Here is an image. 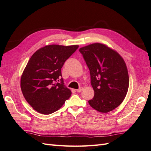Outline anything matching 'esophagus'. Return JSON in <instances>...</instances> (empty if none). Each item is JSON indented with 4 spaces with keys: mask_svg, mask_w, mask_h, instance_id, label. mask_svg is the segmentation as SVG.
Masks as SVG:
<instances>
[{
    "mask_svg": "<svg viewBox=\"0 0 151 151\" xmlns=\"http://www.w3.org/2000/svg\"><path fill=\"white\" fill-rule=\"evenodd\" d=\"M83 87H80V88H78V89L76 90V92H82L83 91Z\"/></svg>",
    "mask_w": 151,
    "mask_h": 151,
    "instance_id": "obj_1",
    "label": "esophagus"
}]
</instances>
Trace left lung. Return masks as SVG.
<instances>
[{
  "instance_id": "1",
  "label": "left lung",
  "mask_w": 151,
  "mask_h": 151,
  "mask_svg": "<svg viewBox=\"0 0 151 151\" xmlns=\"http://www.w3.org/2000/svg\"><path fill=\"white\" fill-rule=\"evenodd\" d=\"M91 74L94 96L88 103L94 109L107 113L119 106L127 94L129 75L124 60L119 54L101 43L80 48Z\"/></svg>"
}]
</instances>
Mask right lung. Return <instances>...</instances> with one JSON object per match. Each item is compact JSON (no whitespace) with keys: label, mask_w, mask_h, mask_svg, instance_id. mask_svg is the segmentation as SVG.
I'll list each match as a JSON object with an SVG mask.
<instances>
[{"label":"right lung","mask_w":151,"mask_h":151,"mask_svg":"<svg viewBox=\"0 0 151 151\" xmlns=\"http://www.w3.org/2000/svg\"><path fill=\"white\" fill-rule=\"evenodd\" d=\"M78 45H46L30 57L20 81L22 92L34 110L41 114L55 112L69 98L71 91L64 86L61 68Z\"/></svg>","instance_id":"add662e5"}]
</instances>
